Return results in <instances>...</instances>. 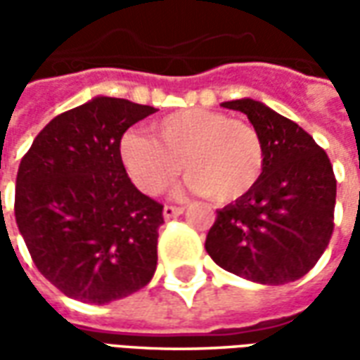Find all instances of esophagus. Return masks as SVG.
I'll return each mask as SVG.
<instances>
[{
  "label": "esophagus",
  "instance_id": "obj_1",
  "mask_svg": "<svg viewBox=\"0 0 360 360\" xmlns=\"http://www.w3.org/2000/svg\"><path fill=\"white\" fill-rule=\"evenodd\" d=\"M183 206H172V204H165L164 206V218L165 219H172V218H177L183 214Z\"/></svg>",
  "mask_w": 360,
  "mask_h": 360
}]
</instances>
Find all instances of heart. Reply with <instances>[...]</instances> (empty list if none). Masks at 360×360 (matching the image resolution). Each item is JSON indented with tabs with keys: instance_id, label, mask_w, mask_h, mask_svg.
I'll list each match as a JSON object with an SVG mask.
<instances>
[{
	"instance_id": "obj_1",
	"label": "heart",
	"mask_w": 360,
	"mask_h": 360,
	"mask_svg": "<svg viewBox=\"0 0 360 360\" xmlns=\"http://www.w3.org/2000/svg\"><path fill=\"white\" fill-rule=\"evenodd\" d=\"M152 139L129 133L121 160L144 195L167 193L183 175L193 191L216 204L249 196L266 169L264 141L247 121L210 110H179L158 119Z\"/></svg>"
}]
</instances>
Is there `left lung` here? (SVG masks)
<instances>
[{"mask_svg":"<svg viewBox=\"0 0 360 360\" xmlns=\"http://www.w3.org/2000/svg\"><path fill=\"white\" fill-rule=\"evenodd\" d=\"M243 111L266 148L257 188L216 214L206 235L212 260L257 283L302 278L324 255L333 233L335 175L330 158L291 119L255 100L224 102Z\"/></svg>","mask_w":360,"mask_h":360,"instance_id":"obj_1","label":"left lung"}]
</instances>
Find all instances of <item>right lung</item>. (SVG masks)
I'll list each match as a JSON object with an SVG mask.
<instances>
[{
	"label": "right lung",
	"mask_w": 360,
	"mask_h": 360,
	"mask_svg": "<svg viewBox=\"0 0 360 360\" xmlns=\"http://www.w3.org/2000/svg\"><path fill=\"white\" fill-rule=\"evenodd\" d=\"M154 111L100 96L51 119L20 160L17 226L38 271L71 299L117 301L156 271L164 206L131 183L119 150Z\"/></svg>",
	"instance_id": "right-lung-1"
}]
</instances>
